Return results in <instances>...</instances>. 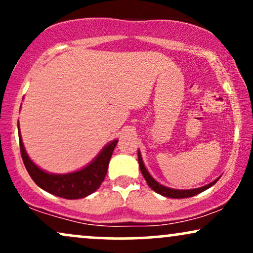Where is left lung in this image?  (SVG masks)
Here are the masks:
<instances>
[{
    "mask_svg": "<svg viewBox=\"0 0 253 253\" xmlns=\"http://www.w3.org/2000/svg\"><path fill=\"white\" fill-rule=\"evenodd\" d=\"M138 162H139V167H140L141 173H143L145 181H146L147 184H149V187L151 188V189L155 190L156 193L161 194V195H163L165 197H170V199H187V197L195 196V195H197V194H200V193H202V191L207 190L208 188L211 187V185L215 184V183L219 181V178H220V177H219V178L214 179L213 182H211L210 184H206L205 187L196 188V189H187V190L172 189V188H168V187H165V185L161 184V183H158L155 178H153L152 176L150 175V172L147 171L146 168H145L143 158H141L140 151H138Z\"/></svg>",
    "mask_w": 253,
    "mask_h": 253,
    "instance_id": "1",
    "label": "left lung"
}]
</instances>
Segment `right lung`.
I'll list each match as a JSON object with an SVG mask.
<instances>
[{
    "label": "right lung",
    "instance_id": "right-lung-1",
    "mask_svg": "<svg viewBox=\"0 0 253 253\" xmlns=\"http://www.w3.org/2000/svg\"><path fill=\"white\" fill-rule=\"evenodd\" d=\"M19 126V125H17ZM20 151H21L22 161L38 187H40L47 193L63 199L76 200L90 195L100 188L107 175L110 157L113 155L118 141L117 139L108 143L100 153L86 164L82 169L69 173H51L40 169L38 165L28 157L22 143V136L19 127Z\"/></svg>",
    "mask_w": 253,
    "mask_h": 253
}]
</instances>
